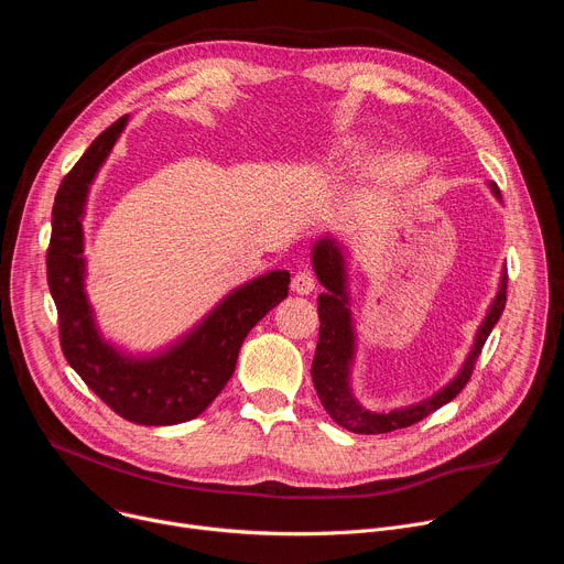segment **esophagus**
<instances>
[{
	"label": "esophagus",
	"mask_w": 564,
	"mask_h": 564,
	"mask_svg": "<svg viewBox=\"0 0 564 564\" xmlns=\"http://www.w3.org/2000/svg\"><path fill=\"white\" fill-rule=\"evenodd\" d=\"M292 290H294L296 294H310V292H314V276H312V272H307V270L296 272L294 279H292Z\"/></svg>",
	"instance_id": "esophagus-1"
}]
</instances>
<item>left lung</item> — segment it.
I'll return each mask as SVG.
<instances>
[{
	"label": "left lung",
	"instance_id": "8db88e82",
	"mask_svg": "<svg viewBox=\"0 0 564 564\" xmlns=\"http://www.w3.org/2000/svg\"><path fill=\"white\" fill-rule=\"evenodd\" d=\"M489 189L496 196V200L502 203L498 185L489 181ZM310 257L318 283L326 288V292H321L316 299L321 328L312 361V381L321 399V406L326 409V413L341 429L357 435H379L397 429H406L429 417L462 392L473 372V364L481 352V346H485L487 337L491 335V330L502 316L507 303V268H502L500 272L498 292L489 303L481 324L477 326L473 346L455 377L431 397L417 401V404L399 406L390 411H370L359 404V399L355 397L352 390V368L357 359V326L352 314L346 248L335 234L326 231L314 240Z\"/></svg>",
	"mask_w": 564,
	"mask_h": 564
}]
</instances>
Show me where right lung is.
Returning <instances> with one entry per match:
<instances>
[{"mask_svg":"<svg viewBox=\"0 0 564 564\" xmlns=\"http://www.w3.org/2000/svg\"><path fill=\"white\" fill-rule=\"evenodd\" d=\"M127 122L129 116L102 131L64 176L53 203L46 274L70 368L127 422L174 426L198 417L218 397L248 333L288 296L290 272L272 270L234 288L165 348L131 352L107 339L87 294L83 220L91 185Z\"/></svg>","mask_w":564,"mask_h":564,"instance_id":"obj_1","label":"right lung"}]
</instances>
